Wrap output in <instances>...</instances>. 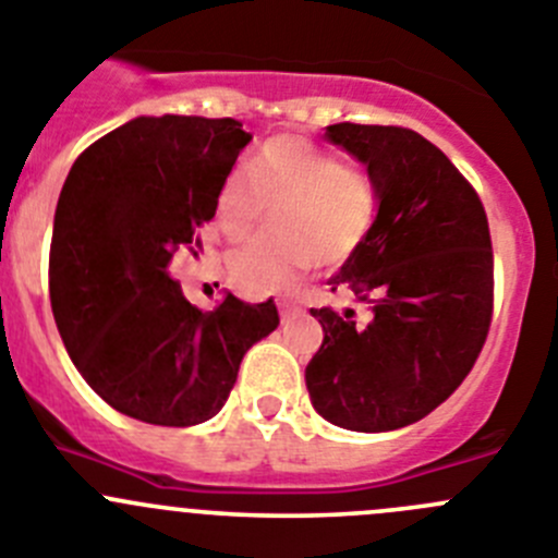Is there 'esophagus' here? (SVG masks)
<instances>
[{
    "label": "esophagus",
    "mask_w": 558,
    "mask_h": 558,
    "mask_svg": "<svg viewBox=\"0 0 558 558\" xmlns=\"http://www.w3.org/2000/svg\"><path fill=\"white\" fill-rule=\"evenodd\" d=\"M278 308H280V322H283V325H289V322L296 319V314H300V311H296L294 305H289V303H280Z\"/></svg>",
    "instance_id": "34e87169"
}]
</instances>
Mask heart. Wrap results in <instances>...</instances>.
<instances>
[{
  "label": "heart",
  "mask_w": 558,
  "mask_h": 558,
  "mask_svg": "<svg viewBox=\"0 0 558 558\" xmlns=\"http://www.w3.org/2000/svg\"><path fill=\"white\" fill-rule=\"evenodd\" d=\"M272 208L278 233L228 253V275L247 294L283 291L311 264L347 262L372 228L377 192L363 170L341 165L303 137H272L250 159L247 173L222 181L215 222L228 239H242Z\"/></svg>",
  "instance_id": "heart-1"
}]
</instances>
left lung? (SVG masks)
I'll return each mask as SVG.
<instances>
[{
    "label": "left lung",
    "mask_w": 558,
    "mask_h": 558,
    "mask_svg": "<svg viewBox=\"0 0 558 558\" xmlns=\"http://www.w3.org/2000/svg\"><path fill=\"white\" fill-rule=\"evenodd\" d=\"M325 137L366 165L377 217L327 280L368 308H311L322 347L305 368L311 404L352 432L415 424L460 388L493 316V244L476 190L440 148L402 126L336 123Z\"/></svg>",
    "instance_id": "8db88e82"
}]
</instances>
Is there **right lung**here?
I'll return each instance as SVG.
<instances>
[{
  "label": "right lung",
  "mask_w": 558,
  "mask_h": 558,
  "mask_svg": "<svg viewBox=\"0 0 558 558\" xmlns=\"http://www.w3.org/2000/svg\"><path fill=\"white\" fill-rule=\"evenodd\" d=\"M250 140L233 118L143 114L96 140L62 184L49 253L57 330L87 385L129 418H215L244 352L278 327L272 300L226 294L201 311L168 272L175 250L201 247L195 231Z\"/></svg>",
  "instance_id": "obj_1"
}]
</instances>
